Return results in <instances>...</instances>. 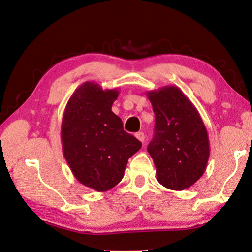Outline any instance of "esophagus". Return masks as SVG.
Segmentation results:
<instances>
[{
	"label": "esophagus",
	"mask_w": 252,
	"mask_h": 252,
	"mask_svg": "<svg viewBox=\"0 0 252 252\" xmlns=\"http://www.w3.org/2000/svg\"><path fill=\"white\" fill-rule=\"evenodd\" d=\"M135 138L138 139L139 141H141V142H144L145 135H144L143 132H138V133H135Z\"/></svg>",
	"instance_id": "esophagus-1"
}]
</instances>
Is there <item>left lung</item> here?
<instances>
[{
	"label": "left lung",
	"instance_id": "obj_1",
	"mask_svg": "<svg viewBox=\"0 0 252 252\" xmlns=\"http://www.w3.org/2000/svg\"><path fill=\"white\" fill-rule=\"evenodd\" d=\"M155 114L154 138L148 152L158 183L183 190L195 184L207 166L209 140L197 109L176 86L146 93Z\"/></svg>",
	"mask_w": 252,
	"mask_h": 252
}]
</instances>
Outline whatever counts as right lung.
Here are the masks:
<instances>
[{"mask_svg":"<svg viewBox=\"0 0 252 252\" xmlns=\"http://www.w3.org/2000/svg\"><path fill=\"white\" fill-rule=\"evenodd\" d=\"M118 89L103 90L86 81L68 100L62 121L63 153L79 183L107 191L122 180L126 166L142 143L123 130L111 110Z\"/></svg>","mask_w":252,"mask_h":252,"instance_id":"obj_1","label":"right lung"}]
</instances>
